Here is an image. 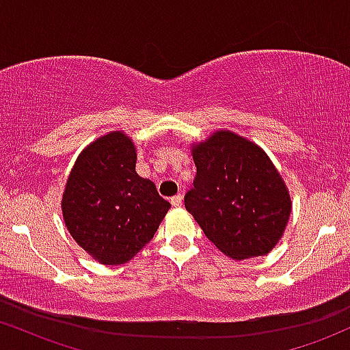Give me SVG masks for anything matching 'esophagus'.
<instances>
[{"instance_id": "1", "label": "esophagus", "mask_w": 350, "mask_h": 350, "mask_svg": "<svg viewBox=\"0 0 350 350\" xmlns=\"http://www.w3.org/2000/svg\"><path fill=\"white\" fill-rule=\"evenodd\" d=\"M182 200H183L182 195H175V196H172V198H170V203L174 206L178 208V206H182Z\"/></svg>"}]
</instances>
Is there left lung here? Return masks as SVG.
I'll return each instance as SVG.
<instances>
[{"label":"left lung","instance_id":"obj_1","mask_svg":"<svg viewBox=\"0 0 350 350\" xmlns=\"http://www.w3.org/2000/svg\"><path fill=\"white\" fill-rule=\"evenodd\" d=\"M193 162L185 208L205 237L233 260L269 253L288 223L291 198L268 155L223 131L196 145Z\"/></svg>","mask_w":350,"mask_h":350}]
</instances>
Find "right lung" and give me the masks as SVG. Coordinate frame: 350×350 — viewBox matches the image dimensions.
I'll use <instances>...</instances> for the list:
<instances>
[{"label": "right lung", "mask_w": 350, "mask_h": 350, "mask_svg": "<svg viewBox=\"0 0 350 350\" xmlns=\"http://www.w3.org/2000/svg\"><path fill=\"white\" fill-rule=\"evenodd\" d=\"M137 152L111 132L77 157L62 195L70 237L102 265H124L154 238L170 203L135 172Z\"/></svg>", "instance_id": "obj_1"}]
</instances>
